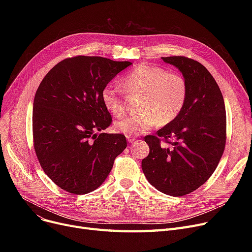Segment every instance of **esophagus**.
<instances>
[{"instance_id": "34e87169", "label": "esophagus", "mask_w": 252, "mask_h": 252, "mask_svg": "<svg viewBox=\"0 0 252 252\" xmlns=\"http://www.w3.org/2000/svg\"><path fill=\"white\" fill-rule=\"evenodd\" d=\"M126 140L128 143H134L137 140V138H135L134 136H126Z\"/></svg>"}]
</instances>
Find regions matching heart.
<instances>
[{"label":"heart","instance_id":"heart-1","mask_svg":"<svg viewBox=\"0 0 252 252\" xmlns=\"http://www.w3.org/2000/svg\"><path fill=\"white\" fill-rule=\"evenodd\" d=\"M122 88L129 95H140L135 115L124 116L115 122L114 129L126 136L147 133L157 123L165 126L181 113L188 96V85L181 74L167 72L161 67L140 64L121 81ZM104 107L112 115L126 111L123 92L113 85L105 86L101 93Z\"/></svg>","mask_w":252,"mask_h":252}]
</instances>
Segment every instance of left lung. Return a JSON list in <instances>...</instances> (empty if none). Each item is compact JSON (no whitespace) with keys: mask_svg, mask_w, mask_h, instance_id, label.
<instances>
[{"mask_svg":"<svg viewBox=\"0 0 252 252\" xmlns=\"http://www.w3.org/2000/svg\"><path fill=\"white\" fill-rule=\"evenodd\" d=\"M162 60L182 72L188 96L175 121L156 136L145 137L150 152L142 169L158 191L179 197L202 186L216 170L226 146V108L217 82L201 63L184 56Z\"/></svg>","mask_w":252,"mask_h":252,"instance_id":"obj_1","label":"left lung"}]
</instances>
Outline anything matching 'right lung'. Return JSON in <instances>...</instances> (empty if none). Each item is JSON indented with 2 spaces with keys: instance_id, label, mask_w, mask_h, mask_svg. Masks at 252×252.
I'll return each mask as SVG.
<instances>
[{
  "instance_id": "add662e5",
  "label": "right lung",
  "mask_w": 252,
  "mask_h": 252,
  "mask_svg": "<svg viewBox=\"0 0 252 252\" xmlns=\"http://www.w3.org/2000/svg\"><path fill=\"white\" fill-rule=\"evenodd\" d=\"M131 63L75 56L56 64L33 101L32 134L37 159L58 187L75 195L96 190L126 147L122 134H96L112 122L104 107L105 86Z\"/></svg>"
}]
</instances>
